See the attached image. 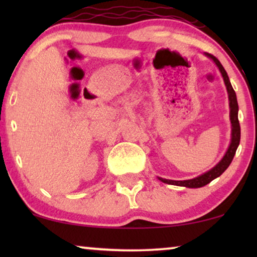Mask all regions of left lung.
Returning <instances> with one entry per match:
<instances>
[{
    "mask_svg": "<svg viewBox=\"0 0 257 257\" xmlns=\"http://www.w3.org/2000/svg\"><path fill=\"white\" fill-rule=\"evenodd\" d=\"M205 54H206V56H208L209 58H212L213 61L215 62L217 68H219L221 73H222L224 84H226V86H227L228 97H229L230 121H231V126H233V127H231V143L229 145V149H228L226 154H224V157L222 158V160H221L215 167L207 172V173L200 175V177H198V178L191 179V180H184V181L168 180V179L159 178L161 181L165 182V184L175 185V186H184V187H189V188H199V187H202V186H206L207 184H209L210 181L214 180L215 178L220 177V175L227 170L235 156V152H236L238 144H240L241 128H240V122H238V118H237L238 105H237V99H236V93H235L233 86H231V84L229 82V77H228L226 70H224V68L220 63L219 59H217L215 56L208 54V52H205Z\"/></svg>",
    "mask_w": 257,
    "mask_h": 257,
    "instance_id": "left-lung-1",
    "label": "left lung"
}]
</instances>
